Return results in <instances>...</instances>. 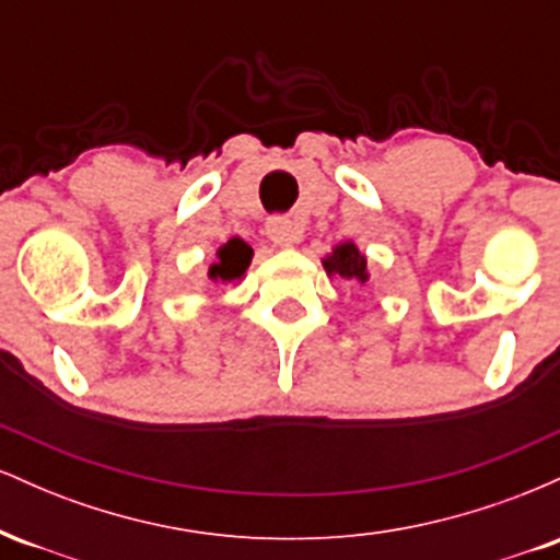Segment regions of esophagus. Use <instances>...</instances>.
<instances>
[{"instance_id":"1","label":"esophagus","mask_w":560,"mask_h":560,"mask_svg":"<svg viewBox=\"0 0 560 560\" xmlns=\"http://www.w3.org/2000/svg\"><path fill=\"white\" fill-rule=\"evenodd\" d=\"M266 234L271 236V242L281 244V247H289V244L300 242L302 236V229L298 226L294 221H289L284 215H276V218H268L266 223Z\"/></svg>"}]
</instances>
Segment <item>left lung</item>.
Returning a JSON list of instances; mask_svg holds the SVG:
<instances>
[{"label": "left lung", "instance_id": "left-lung-1", "mask_svg": "<svg viewBox=\"0 0 560 560\" xmlns=\"http://www.w3.org/2000/svg\"><path fill=\"white\" fill-rule=\"evenodd\" d=\"M324 268L329 276H342V279L352 281V284H365L369 281L365 255L352 242L337 244L334 253L324 258Z\"/></svg>", "mask_w": 560, "mask_h": 560}]
</instances>
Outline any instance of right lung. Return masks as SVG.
Listing matches in <instances>:
<instances>
[{"label":"right lung","mask_w":560,"mask_h":560,"mask_svg":"<svg viewBox=\"0 0 560 560\" xmlns=\"http://www.w3.org/2000/svg\"><path fill=\"white\" fill-rule=\"evenodd\" d=\"M215 255L218 260L210 266L208 276L213 281H223V284H226V281H240L244 271L249 268V260H253V249H249V244L242 242L240 236L229 240Z\"/></svg>","instance_id":"right-lung-1"}]
</instances>
